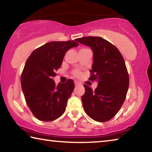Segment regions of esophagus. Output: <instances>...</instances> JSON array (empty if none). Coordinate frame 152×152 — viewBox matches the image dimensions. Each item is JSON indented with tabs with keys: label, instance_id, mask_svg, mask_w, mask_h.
<instances>
[{
	"label": "esophagus",
	"instance_id": "34e87169",
	"mask_svg": "<svg viewBox=\"0 0 152 152\" xmlns=\"http://www.w3.org/2000/svg\"><path fill=\"white\" fill-rule=\"evenodd\" d=\"M74 83H75V86H80V82H74Z\"/></svg>",
	"mask_w": 152,
	"mask_h": 152
}]
</instances>
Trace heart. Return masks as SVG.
Listing matches in <instances>:
<instances>
[{
	"mask_svg": "<svg viewBox=\"0 0 152 152\" xmlns=\"http://www.w3.org/2000/svg\"><path fill=\"white\" fill-rule=\"evenodd\" d=\"M74 74H75L76 76H79L80 74V73L78 71H76L75 72H74Z\"/></svg>",
	"mask_w": 152,
	"mask_h": 152,
	"instance_id": "obj_1",
	"label": "heart"
}]
</instances>
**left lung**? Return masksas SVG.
<instances>
[{"label":"left lung","instance_id":"1","mask_svg":"<svg viewBox=\"0 0 152 152\" xmlns=\"http://www.w3.org/2000/svg\"><path fill=\"white\" fill-rule=\"evenodd\" d=\"M76 41L92 50L89 79L98 82L94 91L84 84L85 93L81 97L84 110L96 121H107L119 111L127 95L129 80L125 60L115 45L101 37H84Z\"/></svg>","mask_w":152,"mask_h":152}]
</instances>
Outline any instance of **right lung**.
<instances>
[{"label": "right lung", "instance_id": "obj_1", "mask_svg": "<svg viewBox=\"0 0 152 152\" xmlns=\"http://www.w3.org/2000/svg\"><path fill=\"white\" fill-rule=\"evenodd\" d=\"M78 45L76 40L51 42L36 49L27 59L20 79L22 91L27 106L39 120L51 121L65 112L74 83L69 79L56 86L53 78L66 51Z\"/></svg>", "mask_w": 152, "mask_h": 152}]
</instances>
